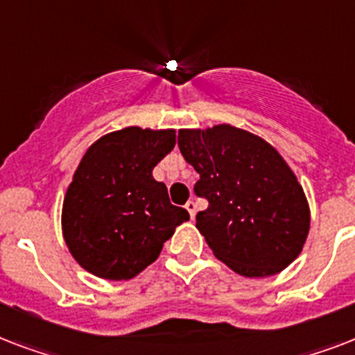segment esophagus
Segmentation results:
<instances>
[{
  "instance_id": "obj_1",
  "label": "esophagus",
  "mask_w": 355,
  "mask_h": 355,
  "mask_svg": "<svg viewBox=\"0 0 355 355\" xmlns=\"http://www.w3.org/2000/svg\"><path fill=\"white\" fill-rule=\"evenodd\" d=\"M184 208L189 211V217H191V219H195V214H197V205H195V200L189 199L188 202L184 205Z\"/></svg>"
}]
</instances>
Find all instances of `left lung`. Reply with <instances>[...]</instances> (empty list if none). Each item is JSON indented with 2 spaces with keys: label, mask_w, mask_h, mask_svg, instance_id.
Segmentation results:
<instances>
[{
  "label": "left lung",
  "mask_w": 355,
  "mask_h": 355,
  "mask_svg": "<svg viewBox=\"0 0 355 355\" xmlns=\"http://www.w3.org/2000/svg\"><path fill=\"white\" fill-rule=\"evenodd\" d=\"M178 149L200 178L208 200L197 228L217 259L247 278L280 272L302 250L309 206L280 153L232 125L178 130Z\"/></svg>",
  "instance_id": "left-lung-1"
}]
</instances>
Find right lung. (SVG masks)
<instances>
[{"label":"right lung","instance_id":"right-lung-1","mask_svg":"<svg viewBox=\"0 0 355 355\" xmlns=\"http://www.w3.org/2000/svg\"><path fill=\"white\" fill-rule=\"evenodd\" d=\"M175 147V130L127 127L86 150L62 205L75 261L105 280H130L155 261L189 214L171 205L153 169Z\"/></svg>","mask_w":355,"mask_h":355}]
</instances>
